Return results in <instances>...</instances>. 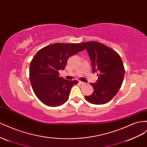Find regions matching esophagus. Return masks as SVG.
Returning <instances> with one entry per match:
<instances>
[{"label": "esophagus", "instance_id": "obj_1", "mask_svg": "<svg viewBox=\"0 0 147 147\" xmlns=\"http://www.w3.org/2000/svg\"><path fill=\"white\" fill-rule=\"evenodd\" d=\"M79 84H81V85H84V84H86V83H85V82H82V81H79Z\"/></svg>", "mask_w": 147, "mask_h": 147}]
</instances>
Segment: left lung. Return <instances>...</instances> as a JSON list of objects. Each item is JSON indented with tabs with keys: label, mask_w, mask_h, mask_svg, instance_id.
Wrapping results in <instances>:
<instances>
[{
	"label": "left lung",
	"mask_w": 147,
	"mask_h": 147,
	"mask_svg": "<svg viewBox=\"0 0 147 147\" xmlns=\"http://www.w3.org/2000/svg\"><path fill=\"white\" fill-rule=\"evenodd\" d=\"M81 44L89 53L92 71L98 76L97 82L90 83L94 89L93 93L85 98L94 105L107 103L122 86L125 73L123 61L115 50L102 43L90 41Z\"/></svg>",
	"instance_id": "8db88e82"
}]
</instances>
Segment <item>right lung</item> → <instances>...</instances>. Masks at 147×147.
<instances>
[{
  "mask_svg": "<svg viewBox=\"0 0 147 147\" xmlns=\"http://www.w3.org/2000/svg\"><path fill=\"white\" fill-rule=\"evenodd\" d=\"M85 50L79 44L55 43L39 50L29 66V79L36 97L45 105L58 107L68 100L71 87L78 81L59 76L71 57Z\"/></svg>",
  "mask_w": 147,
  "mask_h": 147,
  "instance_id": "right-lung-1",
  "label": "right lung"
}]
</instances>
